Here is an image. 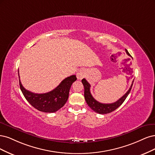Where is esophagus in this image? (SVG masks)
I'll return each instance as SVG.
<instances>
[{
	"label": "esophagus",
	"mask_w": 155,
	"mask_h": 155,
	"mask_svg": "<svg viewBox=\"0 0 155 155\" xmlns=\"http://www.w3.org/2000/svg\"><path fill=\"white\" fill-rule=\"evenodd\" d=\"M86 71L84 70V69H80V70L77 73V77L78 80H82L83 78L86 76Z\"/></svg>",
	"instance_id": "34e87169"
}]
</instances>
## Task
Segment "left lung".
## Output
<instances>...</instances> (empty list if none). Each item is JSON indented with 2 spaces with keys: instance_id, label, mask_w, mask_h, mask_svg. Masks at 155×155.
I'll return each instance as SVG.
<instances>
[{
  "instance_id": "1",
  "label": "left lung",
  "mask_w": 155,
  "mask_h": 155,
  "mask_svg": "<svg viewBox=\"0 0 155 155\" xmlns=\"http://www.w3.org/2000/svg\"><path fill=\"white\" fill-rule=\"evenodd\" d=\"M126 52L129 56H131L130 54L129 53V52L127 51L126 49ZM133 82H134V80L132 82L130 88L129 89V90L127 91V93L125 94L124 96H122L120 98L118 99L117 102L111 103V104H102L97 101L93 97L92 94H91V92H90V87H91L90 84L88 83V82L86 79L83 78L82 80V82L84 87L85 100H86L88 106L90 107L91 109H92L94 112L99 114H107L109 113H111L112 111L117 109L119 106H120L122 104V103L124 102L125 100H126V98H127L128 94H129V93H130L131 90Z\"/></svg>"
}]
</instances>
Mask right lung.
<instances>
[{
  "instance_id": "right-lung-1",
  "label": "right lung",
  "mask_w": 155,
  "mask_h": 155,
  "mask_svg": "<svg viewBox=\"0 0 155 155\" xmlns=\"http://www.w3.org/2000/svg\"><path fill=\"white\" fill-rule=\"evenodd\" d=\"M18 77H19V72ZM77 81L76 75H71L65 78L53 90L46 93H34L25 89L19 79L21 90L24 97L37 110L44 113H54L62 107L66 103L69 89L72 84Z\"/></svg>"
}]
</instances>
